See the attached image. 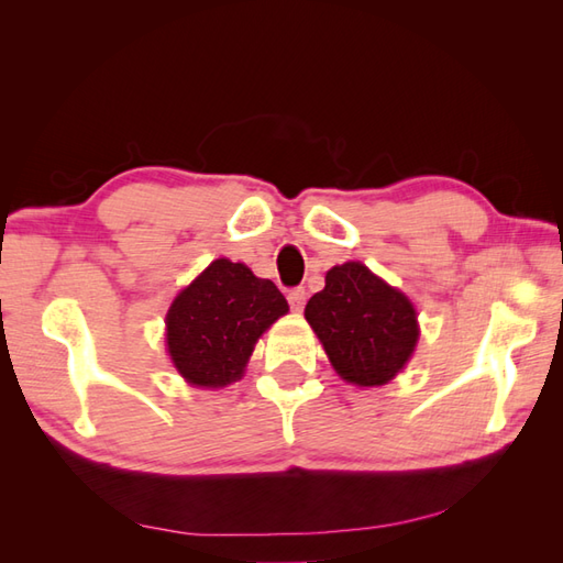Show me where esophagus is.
<instances>
[{
    "label": "esophagus",
    "mask_w": 563,
    "mask_h": 563,
    "mask_svg": "<svg viewBox=\"0 0 563 563\" xmlns=\"http://www.w3.org/2000/svg\"><path fill=\"white\" fill-rule=\"evenodd\" d=\"M288 302H290V307L295 309V312H302L305 302H307V290L305 288H292L288 292Z\"/></svg>",
    "instance_id": "esophagus-1"
}]
</instances>
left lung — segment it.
<instances>
[{"mask_svg":"<svg viewBox=\"0 0 563 563\" xmlns=\"http://www.w3.org/2000/svg\"><path fill=\"white\" fill-rule=\"evenodd\" d=\"M305 317L333 369L357 387L387 385L409 363L418 341L409 297L361 261L333 266L324 290L307 302Z\"/></svg>","mask_w":563,"mask_h":563,"instance_id":"left-lung-1","label":"left lung"}]
</instances>
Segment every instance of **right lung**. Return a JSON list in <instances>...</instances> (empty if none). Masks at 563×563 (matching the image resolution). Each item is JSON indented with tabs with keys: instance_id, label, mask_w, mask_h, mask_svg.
Listing matches in <instances>:
<instances>
[{
	"instance_id": "add662e5",
	"label": "right lung",
	"mask_w": 563,
	"mask_h": 563,
	"mask_svg": "<svg viewBox=\"0 0 563 563\" xmlns=\"http://www.w3.org/2000/svg\"><path fill=\"white\" fill-rule=\"evenodd\" d=\"M288 314V300L244 263L218 258L176 295L166 312V351L188 385L242 379L261 333Z\"/></svg>"
}]
</instances>
